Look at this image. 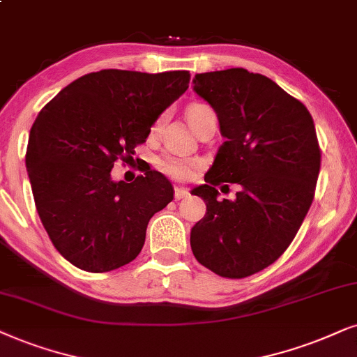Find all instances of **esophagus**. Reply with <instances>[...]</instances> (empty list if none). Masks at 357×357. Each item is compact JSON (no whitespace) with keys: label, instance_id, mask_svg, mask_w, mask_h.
<instances>
[{"label":"esophagus","instance_id":"34e87169","mask_svg":"<svg viewBox=\"0 0 357 357\" xmlns=\"http://www.w3.org/2000/svg\"><path fill=\"white\" fill-rule=\"evenodd\" d=\"M188 196H189V191L186 188H174V199L176 201L186 199Z\"/></svg>","mask_w":357,"mask_h":357}]
</instances>
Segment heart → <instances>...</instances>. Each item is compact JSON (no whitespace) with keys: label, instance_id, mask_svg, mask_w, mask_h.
I'll return each instance as SVG.
<instances>
[{"label":"heart","instance_id":"b5f03b06","mask_svg":"<svg viewBox=\"0 0 357 357\" xmlns=\"http://www.w3.org/2000/svg\"><path fill=\"white\" fill-rule=\"evenodd\" d=\"M199 107H202V105H192L188 110V114H191L192 110H196V108H199ZM194 166H196L194 161L186 160V158H183V156L174 155V153H165V155L160 156V160H158V168L163 171V173L173 176V178H178V179H184V178H188V176H191Z\"/></svg>","mask_w":357,"mask_h":357}]
</instances>
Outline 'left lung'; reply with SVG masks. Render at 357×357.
I'll return each instance as SVG.
<instances>
[{"mask_svg": "<svg viewBox=\"0 0 357 357\" xmlns=\"http://www.w3.org/2000/svg\"><path fill=\"white\" fill-rule=\"evenodd\" d=\"M192 84L225 138L206 184L191 191L206 202L191 229L192 254L220 277H249L287 250L313 202L321 161L313 119L272 79L238 67ZM224 182L239 184L236 200L218 199Z\"/></svg>", "mask_w": 357, "mask_h": 357, "instance_id": "8db88e82", "label": "left lung"}]
</instances>
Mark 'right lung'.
Returning <instances> with one entry per match:
<instances>
[{"instance_id": "add662e5", "label": "right lung", "mask_w": 357, "mask_h": 357, "mask_svg": "<svg viewBox=\"0 0 357 357\" xmlns=\"http://www.w3.org/2000/svg\"><path fill=\"white\" fill-rule=\"evenodd\" d=\"M188 84V70L105 69L74 80L39 112L26 153L36 209L77 268L102 273L137 259L150 219L173 201L158 171L125 183L112 179V168L135 155Z\"/></svg>"}]
</instances>
